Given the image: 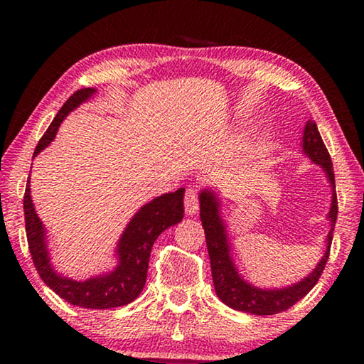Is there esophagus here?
Instances as JSON below:
<instances>
[{
	"label": "esophagus",
	"mask_w": 364,
	"mask_h": 364,
	"mask_svg": "<svg viewBox=\"0 0 364 364\" xmlns=\"http://www.w3.org/2000/svg\"><path fill=\"white\" fill-rule=\"evenodd\" d=\"M183 205H186L187 215H196L197 210H198V188H197V186H187L186 187Z\"/></svg>",
	"instance_id": "obj_1"
}]
</instances>
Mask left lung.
Wrapping results in <instances>:
<instances>
[{"label": "left lung", "instance_id": "left-lung-1", "mask_svg": "<svg viewBox=\"0 0 364 364\" xmlns=\"http://www.w3.org/2000/svg\"><path fill=\"white\" fill-rule=\"evenodd\" d=\"M303 151L308 154L315 164L325 168L328 181L335 187V172H333V162L328 149L323 142V139L318 132V127L315 122H308L305 127V136H303ZM338 217V198H336V188L333 191V202L330 208V215L328 218L331 220V230L328 233V247L326 253L323 255L321 262L313 270L311 275H308L305 280L298 282L296 285L282 288V290H260L248 285L243 282L233 267L228 255V245H227V235L225 227L218 217V202L212 192L203 191L200 193V218L202 227L205 230V240H207V250L208 257H210V267H212V278L213 287H215V293L220 300L225 303L227 306L233 308V310L252 313V315H277L288 310L300 301L303 296H306L313 287L320 280L323 270H325L328 257H330V248L333 240V228H335Z\"/></svg>", "mask_w": 364, "mask_h": 364}]
</instances>
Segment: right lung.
<instances>
[{"label": "right lung", "mask_w": 364, "mask_h": 364, "mask_svg": "<svg viewBox=\"0 0 364 364\" xmlns=\"http://www.w3.org/2000/svg\"><path fill=\"white\" fill-rule=\"evenodd\" d=\"M92 87L79 89L59 109L56 117L49 124L48 131L39 139L34 156H38L56 136L59 124L74 107L91 96ZM29 183V181H28ZM24 223H26L28 248L33 263L41 277V280L51 290L71 305L91 310H106V308L124 306L139 296L146 285L149 257L154 242L166 228L176 225L183 218V188L177 192L164 193L154 198L151 203L144 205L129 223L126 232L119 242V267L111 275L89 278L87 282H74L59 277L49 263L46 242H44V228L33 207L29 186H26L23 198Z\"/></svg>", "instance_id": "obj_1"}]
</instances>
